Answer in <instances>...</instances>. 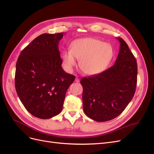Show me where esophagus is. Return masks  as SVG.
Here are the masks:
<instances>
[{
  "instance_id": "1",
  "label": "esophagus",
  "mask_w": 154,
  "mask_h": 154,
  "mask_svg": "<svg viewBox=\"0 0 154 154\" xmlns=\"http://www.w3.org/2000/svg\"><path fill=\"white\" fill-rule=\"evenodd\" d=\"M75 82H76V83L80 82V79H79L78 77H76L75 79Z\"/></svg>"
}]
</instances>
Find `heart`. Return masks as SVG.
Wrapping results in <instances>:
<instances>
[{
    "mask_svg": "<svg viewBox=\"0 0 154 154\" xmlns=\"http://www.w3.org/2000/svg\"><path fill=\"white\" fill-rule=\"evenodd\" d=\"M114 56L112 45L101 40L87 37L72 42L71 50L63 51L62 63L67 71H72L79 61L80 69L87 75H96L106 69Z\"/></svg>",
    "mask_w": 154,
    "mask_h": 154,
    "instance_id": "heart-1",
    "label": "heart"
}]
</instances>
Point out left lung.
Returning a JSON list of instances; mask_svg holds the SVG:
<instances>
[{"mask_svg":"<svg viewBox=\"0 0 154 154\" xmlns=\"http://www.w3.org/2000/svg\"><path fill=\"white\" fill-rule=\"evenodd\" d=\"M117 39L119 51L114 66L80 82L83 111L96 122H107L122 114L136 91L137 61L127 43L122 38Z\"/></svg>","mask_w":154,"mask_h":154,"instance_id":"1","label":"left lung"}]
</instances>
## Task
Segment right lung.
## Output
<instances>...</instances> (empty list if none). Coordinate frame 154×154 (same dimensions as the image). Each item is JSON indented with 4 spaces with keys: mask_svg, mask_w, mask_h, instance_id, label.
Instances as JSON below:
<instances>
[{
    "mask_svg": "<svg viewBox=\"0 0 154 154\" xmlns=\"http://www.w3.org/2000/svg\"><path fill=\"white\" fill-rule=\"evenodd\" d=\"M64 34L40 35L22 51L16 63L15 88L26 109L40 119L61 112L75 76L62 67L58 44Z\"/></svg>",
    "mask_w": 154,
    "mask_h": 154,
    "instance_id": "right-lung-1",
    "label": "right lung"
}]
</instances>
